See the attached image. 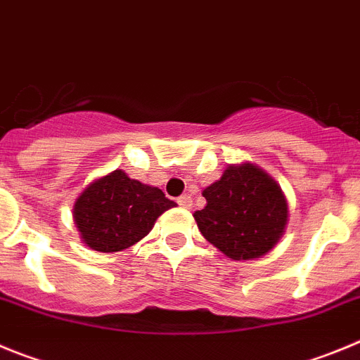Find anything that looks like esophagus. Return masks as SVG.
Returning <instances> with one entry per match:
<instances>
[{"instance_id": "34e87169", "label": "esophagus", "mask_w": 360, "mask_h": 360, "mask_svg": "<svg viewBox=\"0 0 360 360\" xmlns=\"http://www.w3.org/2000/svg\"><path fill=\"white\" fill-rule=\"evenodd\" d=\"M177 204H179L181 208H192L193 200L190 195H181L179 199H177Z\"/></svg>"}]
</instances>
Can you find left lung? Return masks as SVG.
<instances>
[{
    "instance_id": "8db88e82",
    "label": "left lung",
    "mask_w": 360,
    "mask_h": 360,
    "mask_svg": "<svg viewBox=\"0 0 360 360\" xmlns=\"http://www.w3.org/2000/svg\"><path fill=\"white\" fill-rule=\"evenodd\" d=\"M206 206L193 213L210 244L231 260H255L278 245L289 222V202L280 184L257 165H228L202 190Z\"/></svg>"
}]
</instances>
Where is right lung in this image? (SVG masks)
<instances>
[{"label": "right lung", "mask_w": 360, "mask_h": 360, "mask_svg": "<svg viewBox=\"0 0 360 360\" xmlns=\"http://www.w3.org/2000/svg\"><path fill=\"white\" fill-rule=\"evenodd\" d=\"M174 206L160 188L131 179L118 168L84 188L73 204V220L87 248L116 252L147 236Z\"/></svg>", "instance_id": "add662e5"}]
</instances>
